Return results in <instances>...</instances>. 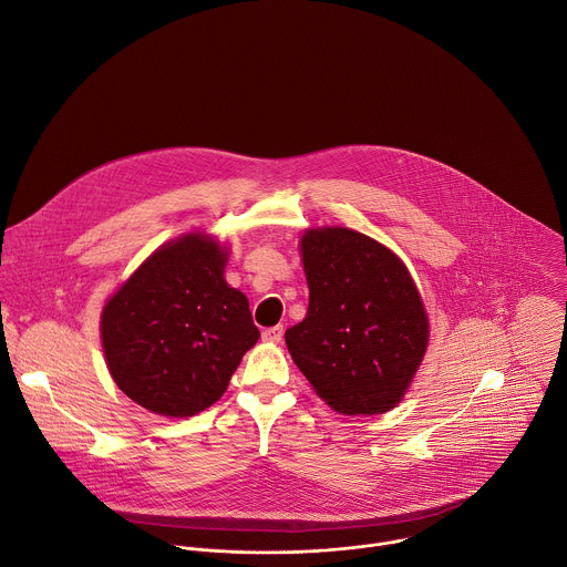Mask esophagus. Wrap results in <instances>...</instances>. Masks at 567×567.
<instances>
[{"instance_id":"34e87169","label":"esophagus","mask_w":567,"mask_h":567,"mask_svg":"<svg viewBox=\"0 0 567 567\" xmlns=\"http://www.w3.org/2000/svg\"><path fill=\"white\" fill-rule=\"evenodd\" d=\"M261 339L268 341V343H279L284 339V328L281 326H275V328H268L261 332Z\"/></svg>"}]
</instances>
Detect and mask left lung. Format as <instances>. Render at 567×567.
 Returning <instances> with one entry per match:
<instances>
[{"label":"left lung","mask_w":567,"mask_h":567,"mask_svg":"<svg viewBox=\"0 0 567 567\" xmlns=\"http://www.w3.org/2000/svg\"><path fill=\"white\" fill-rule=\"evenodd\" d=\"M308 315L286 330L292 361L339 413L374 415L398 404L429 341L422 299L404 264L350 228L301 237Z\"/></svg>","instance_id":"left-lung-1"}]
</instances>
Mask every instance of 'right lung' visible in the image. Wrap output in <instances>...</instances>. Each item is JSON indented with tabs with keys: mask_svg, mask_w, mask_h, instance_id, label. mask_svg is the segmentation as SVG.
<instances>
[{
	"mask_svg": "<svg viewBox=\"0 0 567 567\" xmlns=\"http://www.w3.org/2000/svg\"><path fill=\"white\" fill-rule=\"evenodd\" d=\"M224 266L215 241L187 235L158 248L107 301V368L141 406L169 417L204 411L257 343L248 299L224 281Z\"/></svg>",
	"mask_w": 567,
	"mask_h": 567,
	"instance_id": "1",
	"label": "right lung"
}]
</instances>
